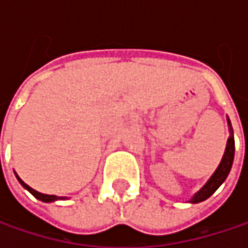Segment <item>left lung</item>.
I'll return each mask as SVG.
<instances>
[{"mask_svg":"<svg viewBox=\"0 0 248 248\" xmlns=\"http://www.w3.org/2000/svg\"><path fill=\"white\" fill-rule=\"evenodd\" d=\"M228 127H230V138L227 140V146H225V152L223 155V159L218 165V168L216 170V172L211 175V178L207 181V184L198 191L194 194V197L189 200V202L192 204H197V202H201L207 198H210L216 191L217 188L223 184L225 181V178L228 176L230 173V170L232 167V161H234V135H232V127H231V124L228 121Z\"/></svg>","mask_w":248,"mask_h":248,"instance_id":"obj_1","label":"left lung"}]
</instances>
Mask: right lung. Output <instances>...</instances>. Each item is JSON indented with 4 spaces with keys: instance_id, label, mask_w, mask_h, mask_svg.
I'll return each instance as SVG.
<instances>
[{
    "instance_id": "right-lung-1",
    "label": "right lung",
    "mask_w": 248,
    "mask_h": 248,
    "mask_svg": "<svg viewBox=\"0 0 248 248\" xmlns=\"http://www.w3.org/2000/svg\"><path fill=\"white\" fill-rule=\"evenodd\" d=\"M17 179L20 181V184L24 186L27 191H30V192H31V194H32V195L37 198V200H40V201H43V202H53V201H57V200H64V198H66V197H56V195H47V194H41V192H38V191L32 189L31 186H28V185L25 184L24 181H23V179H21L18 175H17Z\"/></svg>"
}]
</instances>
